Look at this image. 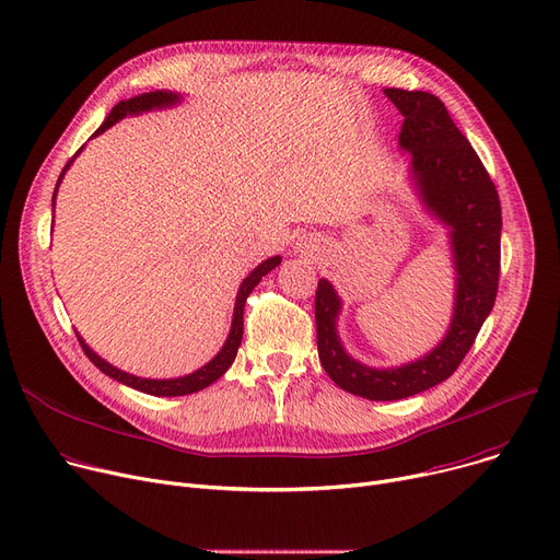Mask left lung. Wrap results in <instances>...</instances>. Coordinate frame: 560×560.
<instances>
[{"label":"left lung","instance_id":"8db88e82","mask_svg":"<svg viewBox=\"0 0 560 560\" xmlns=\"http://www.w3.org/2000/svg\"><path fill=\"white\" fill-rule=\"evenodd\" d=\"M384 93L404 116L399 147L411 151V172L424 206L451 228L457 283L451 328L429 354L399 369H371L343 350L337 337L341 301L332 285L319 279L315 322L322 366L339 388L375 401L422 393L460 366L495 303L502 230L495 185L442 100L427 91Z\"/></svg>","mask_w":560,"mask_h":560}]
</instances>
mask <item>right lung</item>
<instances>
[{
	"mask_svg": "<svg viewBox=\"0 0 560 560\" xmlns=\"http://www.w3.org/2000/svg\"><path fill=\"white\" fill-rule=\"evenodd\" d=\"M178 103V95L176 93H170V91H151V93H142V95H136V97H129V100H122V103H118L112 114L107 116V120L97 127V131L93 136H100L103 131H107L109 127H114L118 120H122L125 116H133V114H142V112H151V109H163V107H172ZM91 136V138H93ZM82 151V147L78 149V154ZM75 154V156H78ZM73 156V159H75ZM73 159L65 165L60 178H58V185H56V191H54V208H56V194H58V187L62 183V176L65 172L69 170V165L73 163ZM281 264V257H272L268 261H264L261 266L254 268L241 283L238 288V294H236V303H234V319H232V328H230V335H228V341L223 343L221 352L217 354V358L212 362H208L202 369L194 371L191 375H185V377H176V380H142V377H136V375H129L112 364H107L103 358H97V354L82 341V337L78 335L80 339V346L84 350L86 358L103 371L105 375L114 377L116 382H122L136 390H142L147 395H156V397H178V395H189V393H196V390H202L206 386H210L212 382H217L234 362L236 358V350L241 346V339H243V308H245V299L249 296V292L257 288V283L270 272L275 270L277 266Z\"/></svg>",
	"mask_w": 560,
	"mask_h": 560,
	"instance_id": "add662e5",
	"label": "right lung"
}]
</instances>
